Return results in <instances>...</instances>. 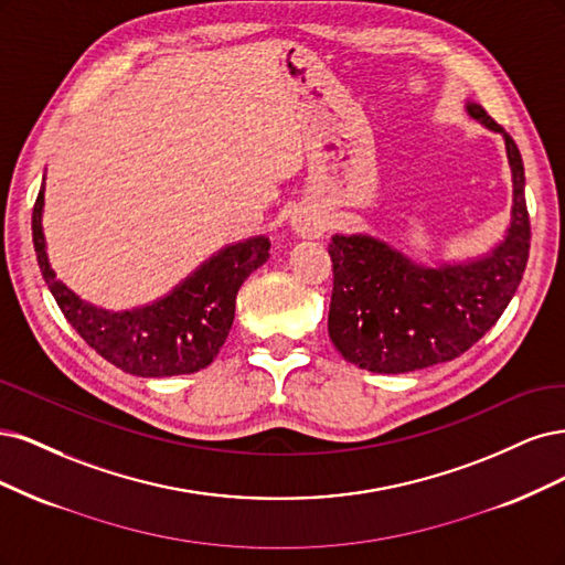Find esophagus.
<instances>
[{
  "label": "esophagus",
  "instance_id": "obj_1",
  "mask_svg": "<svg viewBox=\"0 0 565 565\" xmlns=\"http://www.w3.org/2000/svg\"><path fill=\"white\" fill-rule=\"evenodd\" d=\"M290 227L300 239H319L329 232V217L317 206H302L290 217Z\"/></svg>",
  "mask_w": 565,
  "mask_h": 565
}]
</instances>
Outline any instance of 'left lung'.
<instances>
[{
	"label": "left lung",
	"mask_w": 565,
	"mask_h": 565,
	"mask_svg": "<svg viewBox=\"0 0 565 565\" xmlns=\"http://www.w3.org/2000/svg\"><path fill=\"white\" fill-rule=\"evenodd\" d=\"M467 115L504 140L512 215L481 256L425 263L373 234H335L329 335L335 350L371 373H411L452 361L481 340L514 298L531 250L525 173L516 142L479 103Z\"/></svg>",
	"instance_id": "1"
}]
</instances>
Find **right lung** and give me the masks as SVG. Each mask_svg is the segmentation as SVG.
Returning <instances> with one entry per match:
<instances>
[{
	"label": "right lung",
	"mask_w": 565,
	"mask_h": 565,
	"mask_svg": "<svg viewBox=\"0 0 565 565\" xmlns=\"http://www.w3.org/2000/svg\"><path fill=\"white\" fill-rule=\"evenodd\" d=\"M42 221L44 183L32 211V242L51 296L88 348L138 377H171L206 369L230 335L242 284L269 258L267 236H248L215 250L167 296L115 312L84 300L56 277Z\"/></svg>",
	"instance_id": "1"
}]
</instances>
